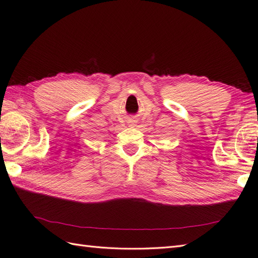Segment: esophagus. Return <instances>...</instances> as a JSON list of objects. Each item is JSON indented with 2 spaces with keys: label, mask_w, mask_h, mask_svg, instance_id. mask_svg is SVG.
I'll return each instance as SVG.
<instances>
[{
  "label": "esophagus",
  "mask_w": 258,
  "mask_h": 258,
  "mask_svg": "<svg viewBox=\"0 0 258 258\" xmlns=\"http://www.w3.org/2000/svg\"><path fill=\"white\" fill-rule=\"evenodd\" d=\"M129 126L130 127H134L135 126V122L134 121H129Z\"/></svg>",
  "instance_id": "obj_1"
}]
</instances>
